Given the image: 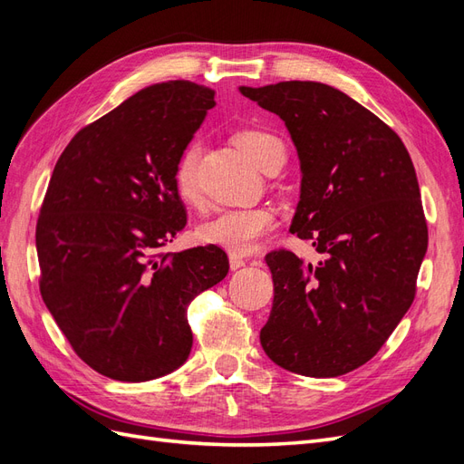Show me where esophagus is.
Here are the masks:
<instances>
[{"mask_svg":"<svg viewBox=\"0 0 464 464\" xmlns=\"http://www.w3.org/2000/svg\"><path fill=\"white\" fill-rule=\"evenodd\" d=\"M228 261H230V269H232V271H237V269H240V266L246 265V261H244L240 256H234V254H230Z\"/></svg>","mask_w":464,"mask_h":464,"instance_id":"1","label":"esophagus"}]
</instances>
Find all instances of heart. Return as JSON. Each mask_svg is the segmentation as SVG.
<instances>
[{
	"mask_svg": "<svg viewBox=\"0 0 464 464\" xmlns=\"http://www.w3.org/2000/svg\"><path fill=\"white\" fill-rule=\"evenodd\" d=\"M236 143L246 157L257 168L269 157L275 149L283 147L280 139L273 133L263 130H246L236 135ZM201 157V145L198 141L189 143L184 152L179 154L174 184L179 199L191 205L198 201V164ZM276 224L273 210L263 207L251 208H227L220 210L213 218L205 220L198 228V237L203 244L217 246L224 251H230L234 256H246L254 251L257 242L265 234H269Z\"/></svg>",
	"mask_w": 464,
	"mask_h": 464,
	"instance_id": "heart-1",
	"label": "heart"
}]
</instances>
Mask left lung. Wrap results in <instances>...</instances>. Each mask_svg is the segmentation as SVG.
<instances>
[{"label":"left lung","mask_w":464,"mask_h":464,"mask_svg":"<svg viewBox=\"0 0 464 464\" xmlns=\"http://www.w3.org/2000/svg\"><path fill=\"white\" fill-rule=\"evenodd\" d=\"M240 92L285 121L302 184L290 230L325 261L266 256L275 300L261 346L307 377L360 368L385 344L416 292L428 227L411 154L368 108L315 81Z\"/></svg>","instance_id":"1"}]
</instances>
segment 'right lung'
Listing matches in <instances>:
<instances>
[{
    "mask_svg": "<svg viewBox=\"0 0 464 464\" xmlns=\"http://www.w3.org/2000/svg\"><path fill=\"white\" fill-rule=\"evenodd\" d=\"M215 91L166 81L82 128L50 178L36 224L40 294L77 356L118 382L172 373L191 353L188 305L228 275L217 246L157 254L184 230L179 154Z\"/></svg>",
    "mask_w": 464,
    "mask_h": 464,
    "instance_id": "1",
    "label": "right lung"
}]
</instances>
